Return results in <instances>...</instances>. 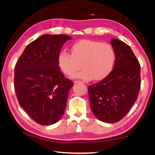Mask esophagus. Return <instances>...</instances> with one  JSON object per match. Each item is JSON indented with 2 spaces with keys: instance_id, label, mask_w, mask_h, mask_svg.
Here are the masks:
<instances>
[{
  "instance_id": "1",
  "label": "esophagus",
  "mask_w": 155,
  "mask_h": 155,
  "mask_svg": "<svg viewBox=\"0 0 155 155\" xmlns=\"http://www.w3.org/2000/svg\"><path fill=\"white\" fill-rule=\"evenodd\" d=\"M81 81H74V83H80Z\"/></svg>"
}]
</instances>
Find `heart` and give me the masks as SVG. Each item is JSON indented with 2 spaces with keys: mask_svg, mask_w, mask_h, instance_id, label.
<instances>
[{
  "mask_svg": "<svg viewBox=\"0 0 155 155\" xmlns=\"http://www.w3.org/2000/svg\"><path fill=\"white\" fill-rule=\"evenodd\" d=\"M71 49L72 54L64 49L58 55L59 67L67 75H71L79 69L80 63L83 69L72 77L100 81L107 77L112 70L115 54L109 44L82 40L73 44Z\"/></svg>",
  "mask_w": 155,
  "mask_h": 155,
  "instance_id": "heart-1",
  "label": "heart"
}]
</instances>
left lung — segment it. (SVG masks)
<instances>
[{
    "label": "left lung",
    "instance_id": "8db88e82",
    "mask_svg": "<svg viewBox=\"0 0 155 155\" xmlns=\"http://www.w3.org/2000/svg\"><path fill=\"white\" fill-rule=\"evenodd\" d=\"M111 44L115 54L112 71L88 87L91 111L107 123L118 122L128 114L137 101L141 85L140 64L130 47L115 38Z\"/></svg>",
    "mask_w": 155,
    "mask_h": 155
}]
</instances>
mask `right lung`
<instances>
[{"label":"right lung","instance_id":"1","mask_svg":"<svg viewBox=\"0 0 155 155\" xmlns=\"http://www.w3.org/2000/svg\"><path fill=\"white\" fill-rule=\"evenodd\" d=\"M72 38L46 34L26 47L14 69V89L21 107L34 121L48 126L58 122L66 107L72 81L60 70L58 55Z\"/></svg>","mask_w":155,"mask_h":155}]
</instances>
